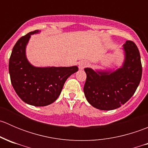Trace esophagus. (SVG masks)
Wrapping results in <instances>:
<instances>
[{
    "label": "esophagus",
    "instance_id": "1",
    "mask_svg": "<svg viewBox=\"0 0 148 148\" xmlns=\"http://www.w3.org/2000/svg\"><path fill=\"white\" fill-rule=\"evenodd\" d=\"M88 64L86 63V62H80L79 64V69H84L85 67L87 66Z\"/></svg>",
    "mask_w": 148,
    "mask_h": 148
}]
</instances>
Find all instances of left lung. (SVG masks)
<instances>
[{
  "label": "left lung",
  "instance_id": "left-lung-1",
  "mask_svg": "<svg viewBox=\"0 0 148 148\" xmlns=\"http://www.w3.org/2000/svg\"><path fill=\"white\" fill-rule=\"evenodd\" d=\"M125 61L115 71H94L85 68L84 92L88 102L101 110H112L123 105L135 94L142 78L140 54L136 44L127 41L123 45Z\"/></svg>",
  "mask_w": 148,
  "mask_h": 148
}]
</instances>
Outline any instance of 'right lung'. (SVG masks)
Listing matches in <instances>:
<instances>
[{
	"label": "right lung",
	"mask_w": 148,
	"mask_h": 148,
	"mask_svg": "<svg viewBox=\"0 0 148 148\" xmlns=\"http://www.w3.org/2000/svg\"><path fill=\"white\" fill-rule=\"evenodd\" d=\"M30 32L18 40L12 50L8 70L14 90L24 102L36 107L51 104L62 92L66 80L78 71L77 66L69 67H35L26 56V46Z\"/></svg>",
	"instance_id": "obj_1"
}]
</instances>
